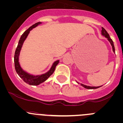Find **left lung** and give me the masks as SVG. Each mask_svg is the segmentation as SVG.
I'll return each instance as SVG.
<instances>
[{
	"mask_svg": "<svg viewBox=\"0 0 123 123\" xmlns=\"http://www.w3.org/2000/svg\"><path fill=\"white\" fill-rule=\"evenodd\" d=\"M101 33H102V35H103V36H104L105 38H107V39L108 40V41L110 42L111 45L112 47H113V52H115V48H114V45L113 40L111 39L110 37L109 34L108 33V32L106 31V30L105 29H104V28H102ZM81 85H82V86H84V87L85 88H86V89H97V88H98L101 86H86V85H85L84 84H81Z\"/></svg>",
	"mask_w": 123,
	"mask_h": 123,
	"instance_id": "8db88e82",
	"label": "left lung"
}]
</instances>
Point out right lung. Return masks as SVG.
Returning <instances> with one entry per match:
<instances>
[{
    "label": "right lung",
    "instance_id": "add662e5",
    "mask_svg": "<svg viewBox=\"0 0 123 123\" xmlns=\"http://www.w3.org/2000/svg\"><path fill=\"white\" fill-rule=\"evenodd\" d=\"M41 24V22L36 23V24H35L32 26H31L29 29H27V30L22 35L21 37H20V39H19V43H18V46L16 49V51H15V55H14V62H15V70H16V72H17L18 75L24 80V82H25L26 83L28 84L31 85H38L39 84H40L41 83H42V82H44L45 81H46V80H47L53 73H54V71H55V68H56V66L57 65L58 63H59V61H55V62L54 63L52 66L51 69H50L48 72L45 73V74H42L41 75L39 76H33L32 75H29V74L24 71L22 70V69L21 68V67H20V65H19V53H20V49H21L23 43H24V41L25 40V39L26 38V37H28L30 31H31L33 28H35V27L37 26L38 25Z\"/></svg>",
    "mask_w": 123,
    "mask_h": 123
}]
</instances>
